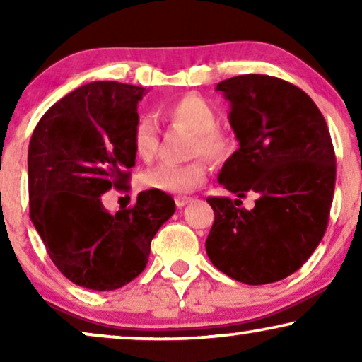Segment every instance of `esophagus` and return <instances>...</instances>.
I'll list each match as a JSON object with an SVG mask.
<instances>
[{"mask_svg":"<svg viewBox=\"0 0 362 362\" xmlns=\"http://www.w3.org/2000/svg\"><path fill=\"white\" fill-rule=\"evenodd\" d=\"M191 201H192L191 197H187V196H176L175 197V202H176L177 207H185L186 204H189Z\"/></svg>","mask_w":362,"mask_h":362,"instance_id":"esophagus-1","label":"esophagus"}]
</instances>
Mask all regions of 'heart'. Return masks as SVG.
Here are the masks:
<instances>
[{"mask_svg":"<svg viewBox=\"0 0 362 362\" xmlns=\"http://www.w3.org/2000/svg\"><path fill=\"white\" fill-rule=\"evenodd\" d=\"M163 115L175 125L192 132L189 155H202L211 163H222L232 151L230 136L219 128V113L206 98L187 93L163 108ZM132 148L141 161H151L160 145V133L155 118L141 115L132 128ZM207 177V165L202 158L186 163H160L140 177L143 187L153 191L186 194L202 185Z\"/></svg>","mask_w":362,"mask_h":362,"instance_id":"obj_1","label":"heart"}]
</instances>
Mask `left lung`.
<instances>
[{"label":"left lung","instance_id":"8db88e82","mask_svg":"<svg viewBox=\"0 0 362 362\" xmlns=\"http://www.w3.org/2000/svg\"><path fill=\"white\" fill-rule=\"evenodd\" d=\"M230 102L239 141L219 173L242 201L207 197L214 224L206 240L212 265L247 285L284 280L310 259L328 227L336 182L329 130L316 103L293 83L247 74L217 83Z\"/></svg>","mask_w":362,"mask_h":362}]
</instances>
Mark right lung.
Listing matches in <instances>:
<instances>
[{
    "mask_svg": "<svg viewBox=\"0 0 362 362\" xmlns=\"http://www.w3.org/2000/svg\"><path fill=\"white\" fill-rule=\"evenodd\" d=\"M145 93L120 82L86 83L44 113L29 141V217L54 265L83 288L117 290L136 279L153 237L176 211L166 192L153 189L115 214L102 204L112 187H128L132 128Z\"/></svg>",
    "mask_w": 362,
    "mask_h": 362,
    "instance_id": "1",
    "label": "right lung"
}]
</instances>
